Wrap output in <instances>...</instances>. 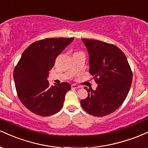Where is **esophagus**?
<instances>
[{
    "label": "esophagus",
    "instance_id": "1",
    "mask_svg": "<svg viewBox=\"0 0 148 148\" xmlns=\"http://www.w3.org/2000/svg\"><path fill=\"white\" fill-rule=\"evenodd\" d=\"M71 88H75V89H77V88H79V86L77 84H72L71 85Z\"/></svg>",
    "mask_w": 148,
    "mask_h": 148
}]
</instances>
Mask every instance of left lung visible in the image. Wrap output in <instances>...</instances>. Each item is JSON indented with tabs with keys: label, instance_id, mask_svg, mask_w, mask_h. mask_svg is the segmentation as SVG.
<instances>
[{
	"label": "left lung",
	"instance_id": "left-lung-1",
	"mask_svg": "<svg viewBox=\"0 0 148 148\" xmlns=\"http://www.w3.org/2000/svg\"><path fill=\"white\" fill-rule=\"evenodd\" d=\"M89 55V73L98 84L95 90L84 87L87 98L80 101L83 109L102 117L121 107L127 96L132 71L124 53L117 46L98 40L82 39Z\"/></svg>",
	"mask_w": 148,
	"mask_h": 148
}]
</instances>
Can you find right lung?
Here are the masks:
<instances>
[{
    "label": "right lung",
    "instance_id": "obj_1",
    "mask_svg": "<svg viewBox=\"0 0 148 148\" xmlns=\"http://www.w3.org/2000/svg\"><path fill=\"white\" fill-rule=\"evenodd\" d=\"M74 38H47L29 45L23 53L14 71L16 90L22 104L41 116L56 114L64 105L71 90L68 82L50 86L47 79L57 57Z\"/></svg>",
    "mask_w": 148,
    "mask_h": 148
}]
</instances>
